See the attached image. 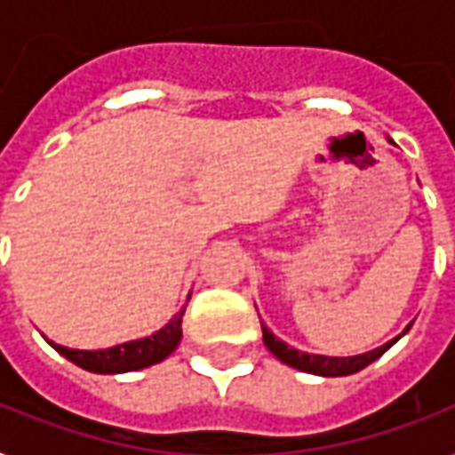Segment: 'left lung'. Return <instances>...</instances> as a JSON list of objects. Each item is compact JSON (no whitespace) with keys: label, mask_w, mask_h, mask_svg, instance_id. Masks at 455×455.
<instances>
[{"label":"left lung","mask_w":455,"mask_h":455,"mask_svg":"<svg viewBox=\"0 0 455 455\" xmlns=\"http://www.w3.org/2000/svg\"><path fill=\"white\" fill-rule=\"evenodd\" d=\"M389 142H392V140H389ZM409 327L411 325H406V330L402 335L409 332ZM260 330H263V345L271 349L273 355H275L283 364L295 367V370L300 371H307V374H317V377H347V374H355V371L364 370L367 364H371L374 360H379L384 352L392 347L396 339L402 338V335H399V338L389 339L382 347H374L370 349V352L355 355V357H327V355H310V352H300V349L285 345V342L275 338L263 323H260Z\"/></svg>","instance_id":"left-lung-1"}]
</instances>
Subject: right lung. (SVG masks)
Masks as SVG:
<instances>
[{
    "label": "right lung",
    "mask_w": 455,
    "mask_h": 455,
    "mask_svg": "<svg viewBox=\"0 0 455 455\" xmlns=\"http://www.w3.org/2000/svg\"><path fill=\"white\" fill-rule=\"evenodd\" d=\"M184 307L150 338L130 339V342H123V345L108 349H68L63 345H56V342H51V347L56 349L59 355H63L68 362L78 364L81 370L95 371V374H120V371L145 370V367H152L164 357H170L177 349L180 339H182Z\"/></svg>",
    "instance_id": "1"
}]
</instances>
